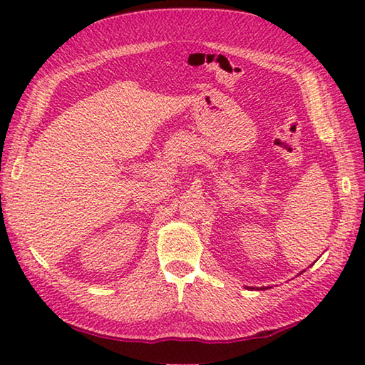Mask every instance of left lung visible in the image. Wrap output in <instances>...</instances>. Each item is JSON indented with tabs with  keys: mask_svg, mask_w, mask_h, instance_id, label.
<instances>
[{
	"mask_svg": "<svg viewBox=\"0 0 365 365\" xmlns=\"http://www.w3.org/2000/svg\"><path fill=\"white\" fill-rule=\"evenodd\" d=\"M265 289H268V287H260V289L259 287H255V290H265Z\"/></svg>",
	"mask_w": 365,
	"mask_h": 365,
	"instance_id": "obj_1",
	"label": "left lung"
}]
</instances>
